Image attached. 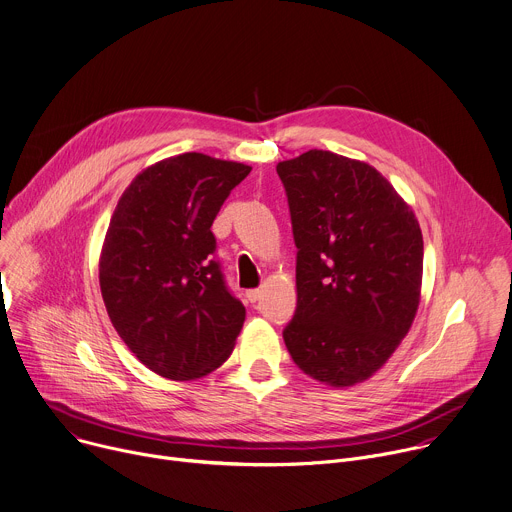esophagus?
<instances>
[{
	"label": "esophagus",
	"instance_id": "1",
	"mask_svg": "<svg viewBox=\"0 0 512 512\" xmlns=\"http://www.w3.org/2000/svg\"><path fill=\"white\" fill-rule=\"evenodd\" d=\"M260 297H262V291H260V289H252V291H246V299H248L250 303H256V301H260Z\"/></svg>",
	"mask_w": 512,
	"mask_h": 512
}]
</instances>
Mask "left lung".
Masks as SVG:
<instances>
[{"mask_svg":"<svg viewBox=\"0 0 512 512\" xmlns=\"http://www.w3.org/2000/svg\"><path fill=\"white\" fill-rule=\"evenodd\" d=\"M297 246V311L282 331L311 378L354 386L380 370L417 315L423 236L405 199L362 160L309 150L276 164Z\"/></svg>","mask_w":512,"mask_h":512,"instance_id":"left-lung-1","label":"left lung"}]
</instances>
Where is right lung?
Listing matches in <instances>:
<instances>
[{
	"mask_svg": "<svg viewBox=\"0 0 512 512\" xmlns=\"http://www.w3.org/2000/svg\"><path fill=\"white\" fill-rule=\"evenodd\" d=\"M250 166L185 152L130 183L99 258L107 315L132 354L170 380H193L230 358L244 305L213 258L211 225Z\"/></svg>",
	"mask_w": 512,
	"mask_h": 512,
	"instance_id": "add662e5",
	"label": "right lung"
}]
</instances>
